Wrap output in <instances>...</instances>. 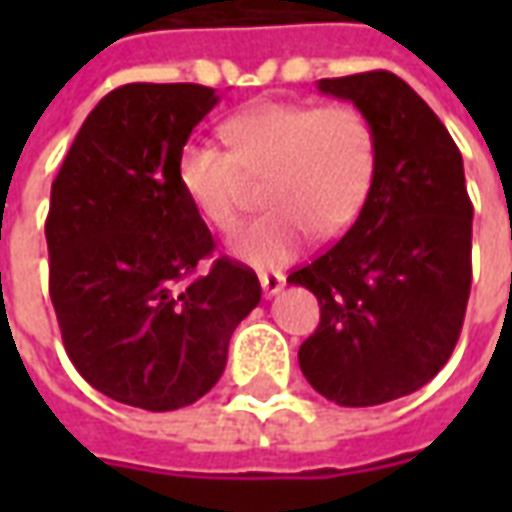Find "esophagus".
<instances>
[{
	"instance_id": "34e87169",
	"label": "esophagus",
	"mask_w": 512,
	"mask_h": 512,
	"mask_svg": "<svg viewBox=\"0 0 512 512\" xmlns=\"http://www.w3.org/2000/svg\"><path fill=\"white\" fill-rule=\"evenodd\" d=\"M260 285L266 296H277L279 290L285 288V277L282 274H260Z\"/></svg>"
}]
</instances>
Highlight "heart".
Instances as JSON below:
<instances>
[{"label":"heart","instance_id":"heart-1","mask_svg":"<svg viewBox=\"0 0 512 512\" xmlns=\"http://www.w3.org/2000/svg\"><path fill=\"white\" fill-rule=\"evenodd\" d=\"M222 147L191 142L180 150L178 178L191 205L216 230H233L249 180H266L271 211L230 238L246 266L282 268L315 233L343 235L362 211L376 169V139L354 106L263 101L222 126Z\"/></svg>","mask_w":512,"mask_h":512}]
</instances>
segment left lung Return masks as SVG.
Segmentation results:
<instances>
[{
  "label": "left lung",
  "instance_id": "1",
  "mask_svg": "<svg viewBox=\"0 0 512 512\" xmlns=\"http://www.w3.org/2000/svg\"><path fill=\"white\" fill-rule=\"evenodd\" d=\"M318 90L367 117L376 169L351 230L288 277L321 301L299 365L337 406H378L428 384L458 343L474 211L461 150L403 79L370 71L321 79Z\"/></svg>",
  "mask_w": 512,
  "mask_h": 512
}]
</instances>
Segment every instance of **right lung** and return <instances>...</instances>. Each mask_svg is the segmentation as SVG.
<instances>
[{"label": "right lung", "instance_id": "obj_1", "mask_svg": "<svg viewBox=\"0 0 512 512\" xmlns=\"http://www.w3.org/2000/svg\"><path fill=\"white\" fill-rule=\"evenodd\" d=\"M219 104L202 84H126L98 101L51 183L49 293L76 370L145 411L191 406L222 378L235 326L260 304L252 268L219 257L178 178Z\"/></svg>", "mask_w": 512, "mask_h": 512}]
</instances>
